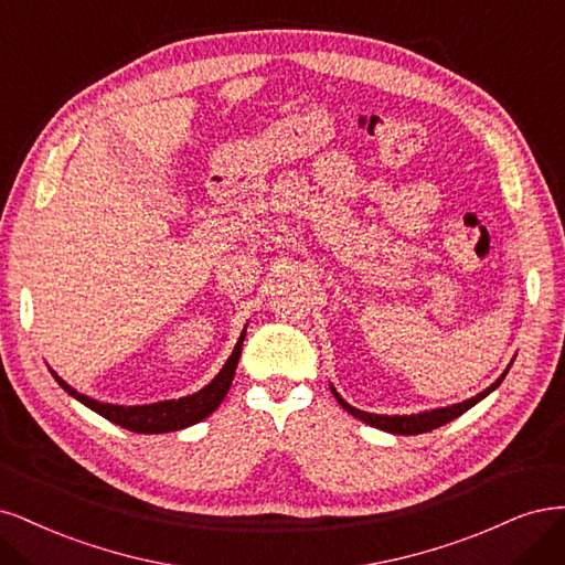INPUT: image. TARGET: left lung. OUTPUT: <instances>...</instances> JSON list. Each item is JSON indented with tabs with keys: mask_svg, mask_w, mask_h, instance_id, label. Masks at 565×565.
Listing matches in <instances>:
<instances>
[{
	"mask_svg": "<svg viewBox=\"0 0 565 565\" xmlns=\"http://www.w3.org/2000/svg\"><path fill=\"white\" fill-rule=\"evenodd\" d=\"M504 375H507V371L493 382V385H490L488 390H483L481 394H477L475 398H467V402H462V404H455V406H448V408H436V411H425V413H417V415H373V413H363V411H359V408H354V406H350L348 402H344V398L331 387V392H333V396L338 398V404L348 411V413H352L354 417H359V420H363L366 425H371V427H377V429H382V431H392V434H425V431H431V429H436V427H441V425H446V423H450V420H455V417L458 415H462L465 411H469L471 406L475 404H479L483 396H488L490 392H493L500 382L504 380Z\"/></svg>",
	"mask_w": 565,
	"mask_h": 565,
	"instance_id": "1",
	"label": "left lung"
}]
</instances>
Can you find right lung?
I'll return each mask as SVG.
<instances>
[{
  "label": "right lung",
  "mask_w": 565,
  "mask_h": 565,
  "mask_svg": "<svg viewBox=\"0 0 565 565\" xmlns=\"http://www.w3.org/2000/svg\"><path fill=\"white\" fill-rule=\"evenodd\" d=\"M242 342H244V333L236 342L234 352L230 354L227 363L223 366V371L215 375V380L211 385H206L202 392H196L192 396L178 398V402H159V404H150V406H113V404H100L96 398H88L84 394H79L77 390H72L67 382H63L56 373L53 377L58 380V385L82 402L84 406H88L90 411H96L98 415H103L105 420H110L124 429L129 431H138V434H161V431H175V429H185L199 420L209 417L221 402L225 398V394L230 392V385L234 380V371L236 363H239L242 356Z\"/></svg>",
  "instance_id": "add662e5"
}]
</instances>
